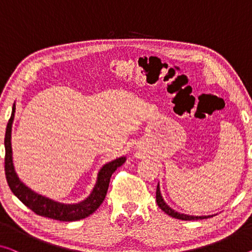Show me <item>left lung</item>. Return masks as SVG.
<instances>
[{"label": "left lung", "instance_id": "8db88e82", "mask_svg": "<svg viewBox=\"0 0 252 252\" xmlns=\"http://www.w3.org/2000/svg\"><path fill=\"white\" fill-rule=\"evenodd\" d=\"M157 203L158 206L161 208L162 211L166 214L171 216V218H175L178 220H204V219H208V218H213V215H208V216H192V215H187V214H181L179 212H176L175 210H172L169 205H166V203L162 198L161 191H160V187H157Z\"/></svg>", "mask_w": 252, "mask_h": 252}]
</instances>
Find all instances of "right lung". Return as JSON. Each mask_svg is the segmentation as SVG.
<instances>
[{
  "label": "right lung",
  "instance_id": "1",
  "mask_svg": "<svg viewBox=\"0 0 252 252\" xmlns=\"http://www.w3.org/2000/svg\"><path fill=\"white\" fill-rule=\"evenodd\" d=\"M15 104L13 103L12 114L7 122L4 146H5V160H4V170L7 185L12 192L18 197L21 202L30 208L37 215L45 216V218L63 220V222H72L88 218L92 213L96 211L100 205L104 200L107 195L108 187H109L111 175L117 170V168L123 165L126 161V157H121L116 160L104 164L98 173L96 183L94 187V190L90 196L82 202L77 204H63L55 202V200L49 199L47 197L39 195L34 192L32 189L19 179L14 170L13 161H12V148H11V131H12V123L14 119Z\"/></svg>",
  "mask_w": 252,
  "mask_h": 252
}]
</instances>
